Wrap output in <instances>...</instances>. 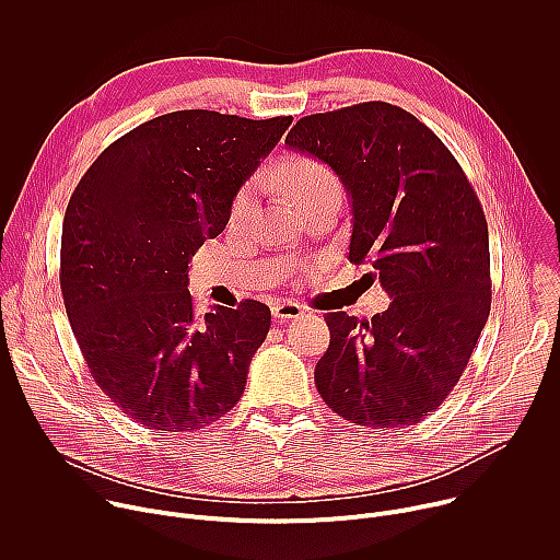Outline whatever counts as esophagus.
Returning <instances> with one entry per match:
<instances>
[{"instance_id":"34e87169","label":"esophagus","mask_w":560,"mask_h":560,"mask_svg":"<svg viewBox=\"0 0 560 560\" xmlns=\"http://www.w3.org/2000/svg\"><path fill=\"white\" fill-rule=\"evenodd\" d=\"M301 314H303V305H299L296 301H277L272 305V316L279 324L290 322V318H299Z\"/></svg>"}]
</instances>
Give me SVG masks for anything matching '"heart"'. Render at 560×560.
Segmentation results:
<instances>
[{"instance_id": "b5f03b06", "label": "heart", "mask_w": 560, "mask_h": 560, "mask_svg": "<svg viewBox=\"0 0 560 560\" xmlns=\"http://www.w3.org/2000/svg\"><path fill=\"white\" fill-rule=\"evenodd\" d=\"M277 182L285 190V195L292 201H296L299 206L318 192L339 188L328 164H324L322 159H314L307 154H292V156L283 159V162L277 166ZM255 192H257L255 179H248L236 188V192L232 195V201H230V221L232 223L242 221L250 212Z\"/></svg>"}]
</instances>
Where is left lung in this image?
Masks as SVG:
<instances>
[{"label":"left lung","mask_w":560,"mask_h":560,"mask_svg":"<svg viewBox=\"0 0 560 560\" xmlns=\"http://www.w3.org/2000/svg\"><path fill=\"white\" fill-rule=\"evenodd\" d=\"M285 143L337 173L352 203L350 261L372 264L392 299L372 322L326 316L316 389L350 423L415 425L454 389L490 316L481 201L445 143L385 102L307 115Z\"/></svg>","instance_id":"8db88e82"}]
</instances>
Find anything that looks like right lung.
Returning a JSON list of instances; mask_svg holds the SVG:
<instances>
[{"mask_svg":"<svg viewBox=\"0 0 560 560\" xmlns=\"http://www.w3.org/2000/svg\"><path fill=\"white\" fill-rule=\"evenodd\" d=\"M290 124L214 110L154 117L110 143L68 201V322L95 383L141 428L203 430L246 389L270 307L246 299L197 316L188 264L223 232L232 195Z\"/></svg>","mask_w":560,"mask_h":560,"instance_id":"right-lung-1","label":"right lung"}]
</instances>
